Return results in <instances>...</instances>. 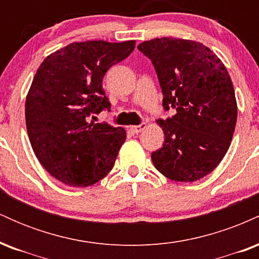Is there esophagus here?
Returning a JSON list of instances; mask_svg holds the SVG:
<instances>
[{"label":"esophagus","instance_id":"1","mask_svg":"<svg viewBox=\"0 0 259 259\" xmlns=\"http://www.w3.org/2000/svg\"><path fill=\"white\" fill-rule=\"evenodd\" d=\"M145 127H146V124L145 123H142V124H140V125H134V126H132V130L135 134H139V133H141L142 130L145 129Z\"/></svg>","mask_w":259,"mask_h":259}]
</instances>
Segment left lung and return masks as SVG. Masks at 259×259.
Returning a JSON list of instances; mask_svg holds the SVG:
<instances>
[{"label": "left lung", "mask_w": 259, "mask_h": 259, "mask_svg": "<svg viewBox=\"0 0 259 259\" xmlns=\"http://www.w3.org/2000/svg\"><path fill=\"white\" fill-rule=\"evenodd\" d=\"M138 50L156 69L164 109L175 112L157 120L164 144L151 154L154 167L170 180H200L224 158L236 125L237 105L227 68L214 52L192 40L153 38Z\"/></svg>", "instance_id": "1"}]
</instances>
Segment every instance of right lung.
I'll return each mask as SVG.
<instances>
[{
	"label": "right lung",
	"instance_id": "right-lung-1",
	"mask_svg": "<svg viewBox=\"0 0 259 259\" xmlns=\"http://www.w3.org/2000/svg\"><path fill=\"white\" fill-rule=\"evenodd\" d=\"M134 49V40L73 42L38 67L25 101L26 130L38 162L65 185H94L112 170L126 132L89 118L109 111L102 79Z\"/></svg>",
	"mask_w": 259,
	"mask_h": 259
}]
</instances>
